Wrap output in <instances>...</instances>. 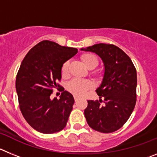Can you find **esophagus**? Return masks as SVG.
Listing matches in <instances>:
<instances>
[{
  "mask_svg": "<svg viewBox=\"0 0 157 157\" xmlns=\"http://www.w3.org/2000/svg\"><path fill=\"white\" fill-rule=\"evenodd\" d=\"M74 98H75V101H78V100L79 99V98H78L77 96H75V97H74Z\"/></svg>",
  "mask_w": 157,
  "mask_h": 157,
  "instance_id": "34e87169",
  "label": "esophagus"
}]
</instances>
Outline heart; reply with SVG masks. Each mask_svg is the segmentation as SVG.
<instances>
[{
  "label": "heart",
  "mask_w": 157,
  "mask_h": 157,
  "mask_svg": "<svg viewBox=\"0 0 157 157\" xmlns=\"http://www.w3.org/2000/svg\"><path fill=\"white\" fill-rule=\"evenodd\" d=\"M82 60L86 67L89 70H93L98 66V59L93 54H84L82 56ZM68 72V62H65L62 66L61 74L64 77L67 75ZM93 84L89 80H82V79H75L71 80L69 82L67 89L76 96H83L86 94L87 91L90 89L92 88Z\"/></svg>",
  "instance_id": "obj_1"
}]
</instances>
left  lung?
<instances>
[{
	"label": "left lung",
	"mask_w": 157,
	"mask_h": 157,
	"mask_svg": "<svg viewBox=\"0 0 157 157\" xmlns=\"http://www.w3.org/2000/svg\"><path fill=\"white\" fill-rule=\"evenodd\" d=\"M101 57L105 66L103 79L97 89L99 101H88L84 115L89 126L101 133H112L128 120L136 104L137 71L130 58L110 44L81 48ZM104 99V105H101Z\"/></svg>",
	"instance_id": "8db88e82"
}]
</instances>
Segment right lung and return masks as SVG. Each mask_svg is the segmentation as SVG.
<instances>
[{"label": "right lung", "mask_w": 157, "mask_h": 157, "mask_svg": "<svg viewBox=\"0 0 157 157\" xmlns=\"http://www.w3.org/2000/svg\"><path fill=\"white\" fill-rule=\"evenodd\" d=\"M78 52L71 47L61 46L45 40L27 52L16 75V89L19 109L29 125L42 134L63 130L68 120L75 100L63 90L59 99H51L54 89L60 86L63 63Z\"/></svg>", "instance_id": "right-lung-1"}]
</instances>
